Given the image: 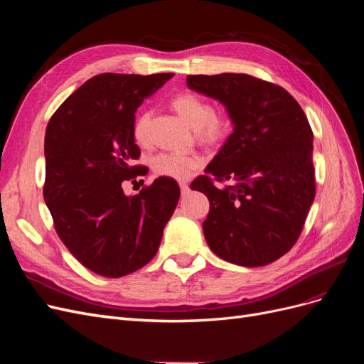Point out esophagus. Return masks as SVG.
Listing matches in <instances>:
<instances>
[{"label":"esophagus","instance_id":"esophagus-1","mask_svg":"<svg viewBox=\"0 0 364 364\" xmlns=\"http://www.w3.org/2000/svg\"><path fill=\"white\" fill-rule=\"evenodd\" d=\"M181 193H182V196L188 194L190 193V185L185 183V182H181Z\"/></svg>","mask_w":364,"mask_h":364}]
</instances>
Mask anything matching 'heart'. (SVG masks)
<instances>
[{
  "label": "heart",
  "instance_id": "b5f03b06",
  "mask_svg": "<svg viewBox=\"0 0 364 364\" xmlns=\"http://www.w3.org/2000/svg\"><path fill=\"white\" fill-rule=\"evenodd\" d=\"M171 107L186 124L196 130V136L206 144H220L225 141L234 129V121L228 114L215 112L214 106L206 98L182 92L171 100ZM150 112H141L134 123V136L144 144L147 141ZM202 165V158L196 153H176L161 151L151 158V168L158 176L170 179H188Z\"/></svg>",
  "mask_w": 364,
  "mask_h": 364
}]
</instances>
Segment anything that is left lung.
I'll return each mask as SVG.
<instances>
[{
  "instance_id": "obj_1",
  "label": "left lung",
  "mask_w": 364,
  "mask_h": 364,
  "mask_svg": "<svg viewBox=\"0 0 364 364\" xmlns=\"http://www.w3.org/2000/svg\"><path fill=\"white\" fill-rule=\"evenodd\" d=\"M186 83L222 102L234 121V134L191 183L209 199L208 246L245 267L277 261L299 238L316 196L306 115L284 87L249 74L188 75Z\"/></svg>"
}]
</instances>
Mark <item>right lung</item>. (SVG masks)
<instances>
[{
	"label": "right lung",
	"instance_id": "1",
	"mask_svg": "<svg viewBox=\"0 0 364 364\" xmlns=\"http://www.w3.org/2000/svg\"><path fill=\"white\" fill-rule=\"evenodd\" d=\"M173 75H94L48 121L43 199L63 245L102 277H126L150 262L178 205L179 185L170 178L129 197L121 186L146 171L132 165L141 155L136 109Z\"/></svg>",
	"mask_w": 364,
	"mask_h": 364
}]
</instances>
